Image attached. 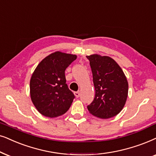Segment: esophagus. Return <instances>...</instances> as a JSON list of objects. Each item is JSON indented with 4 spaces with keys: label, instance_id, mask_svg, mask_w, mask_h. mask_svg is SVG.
Wrapping results in <instances>:
<instances>
[{
    "label": "esophagus",
    "instance_id": "esophagus-1",
    "mask_svg": "<svg viewBox=\"0 0 156 156\" xmlns=\"http://www.w3.org/2000/svg\"><path fill=\"white\" fill-rule=\"evenodd\" d=\"M74 95L76 98H78L80 96V92H79V91H76V92H74Z\"/></svg>",
    "mask_w": 156,
    "mask_h": 156
}]
</instances>
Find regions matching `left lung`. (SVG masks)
Wrapping results in <instances>:
<instances>
[{
  "label": "left lung",
  "instance_id": "left-lung-1",
  "mask_svg": "<svg viewBox=\"0 0 156 156\" xmlns=\"http://www.w3.org/2000/svg\"><path fill=\"white\" fill-rule=\"evenodd\" d=\"M90 61L95 95L87 108L102 119L118 115L126 104L128 83L123 70L113 58L98 54L86 56Z\"/></svg>",
  "mask_w": 156,
  "mask_h": 156
}]
</instances>
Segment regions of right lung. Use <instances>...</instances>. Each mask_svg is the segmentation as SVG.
I'll list each match as a JSON object with an SVG mask.
<instances>
[{
	"label": "right lung",
	"mask_w": 156,
	"mask_h": 156,
	"mask_svg": "<svg viewBox=\"0 0 156 156\" xmlns=\"http://www.w3.org/2000/svg\"><path fill=\"white\" fill-rule=\"evenodd\" d=\"M76 58L73 54L55 52L42 60L33 72L30 98L43 115L58 117L70 108L75 95L66 83L65 70Z\"/></svg>",
	"instance_id": "add662e5"
}]
</instances>
